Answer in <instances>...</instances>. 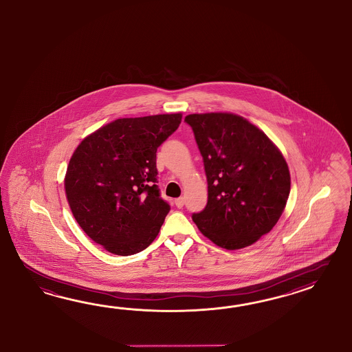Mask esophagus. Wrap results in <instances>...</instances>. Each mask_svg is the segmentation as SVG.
Wrapping results in <instances>:
<instances>
[{
    "label": "esophagus",
    "instance_id": "1",
    "mask_svg": "<svg viewBox=\"0 0 352 352\" xmlns=\"http://www.w3.org/2000/svg\"><path fill=\"white\" fill-rule=\"evenodd\" d=\"M175 206H177L178 209H182V208L184 206V199H183V197L177 199V200H175Z\"/></svg>",
    "mask_w": 352,
    "mask_h": 352
}]
</instances>
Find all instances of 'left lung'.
Instances as JSON below:
<instances>
[{"label":"left lung","mask_w":352,"mask_h":352,"mask_svg":"<svg viewBox=\"0 0 352 352\" xmlns=\"http://www.w3.org/2000/svg\"><path fill=\"white\" fill-rule=\"evenodd\" d=\"M184 122L208 179V204L192 220L219 248H248L273 229L285 210L291 177L283 155L242 116L190 114Z\"/></svg>","instance_id":"obj_1"}]
</instances>
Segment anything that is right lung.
Masks as SVG:
<instances>
[{
    "label": "right lung",
    "mask_w": 352,
    "mask_h": 352,
    "mask_svg": "<svg viewBox=\"0 0 352 352\" xmlns=\"http://www.w3.org/2000/svg\"><path fill=\"white\" fill-rule=\"evenodd\" d=\"M182 114L123 118L76 147L65 175L67 202L87 236L114 255L148 248L170 206L157 187L156 151Z\"/></svg>",
    "instance_id": "add662e5"
}]
</instances>
